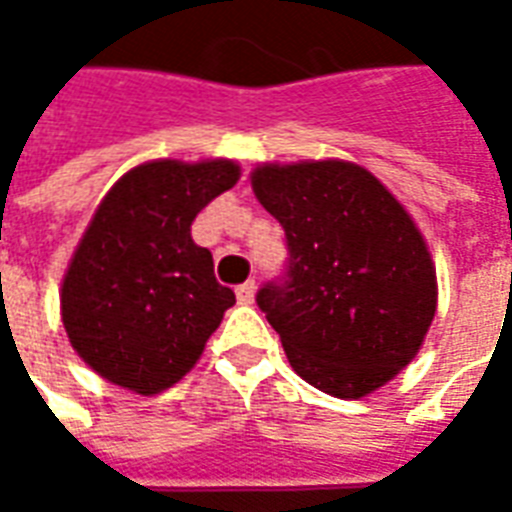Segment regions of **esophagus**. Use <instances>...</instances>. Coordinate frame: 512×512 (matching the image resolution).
<instances>
[{
  "label": "esophagus",
  "instance_id": "obj_1",
  "mask_svg": "<svg viewBox=\"0 0 512 512\" xmlns=\"http://www.w3.org/2000/svg\"><path fill=\"white\" fill-rule=\"evenodd\" d=\"M255 282L249 279V282H244V285H238V290H235V296H238V304H255Z\"/></svg>",
  "mask_w": 512,
  "mask_h": 512
}]
</instances>
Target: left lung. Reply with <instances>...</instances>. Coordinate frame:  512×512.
Segmentation results:
<instances>
[{"instance_id":"8db88e82","label":"left lung","mask_w":512,"mask_h":512,"mask_svg":"<svg viewBox=\"0 0 512 512\" xmlns=\"http://www.w3.org/2000/svg\"><path fill=\"white\" fill-rule=\"evenodd\" d=\"M249 180L288 235V279L257 304L290 367L326 395H373L419 354L439 301L411 213L343 158L257 164Z\"/></svg>"}]
</instances>
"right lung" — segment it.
Returning <instances> with one entry per match:
<instances>
[{
  "instance_id": "right-lung-1",
  "label": "right lung",
  "mask_w": 512,
  "mask_h": 512,
  "mask_svg": "<svg viewBox=\"0 0 512 512\" xmlns=\"http://www.w3.org/2000/svg\"><path fill=\"white\" fill-rule=\"evenodd\" d=\"M233 158L136 164L98 202L60 288V315L87 367L134 395H158L197 365L235 304L194 244V216L233 189Z\"/></svg>"
}]
</instances>
